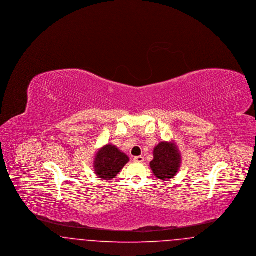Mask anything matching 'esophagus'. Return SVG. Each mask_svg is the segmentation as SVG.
<instances>
[{"mask_svg": "<svg viewBox=\"0 0 256 256\" xmlns=\"http://www.w3.org/2000/svg\"><path fill=\"white\" fill-rule=\"evenodd\" d=\"M134 161L136 163H142V162H144V158L143 156H136V158H134Z\"/></svg>", "mask_w": 256, "mask_h": 256, "instance_id": "34e87169", "label": "esophagus"}]
</instances>
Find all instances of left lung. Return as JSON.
<instances>
[{"instance_id": "1", "label": "left lung", "mask_w": 256, "mask_h": 256, "mask_svg": "<svg viewBox=\"0 0 256 256\" xmlns=\"http://www.w3.org/2000/svg\"><path fill=\"white\" fill-rule=\"evenodd\" d=\"M182 164V156L176 145L172 142H160L154 150V160L150 165L154 176L167 180L174 178Z\"/></svg>"}]
</instances>
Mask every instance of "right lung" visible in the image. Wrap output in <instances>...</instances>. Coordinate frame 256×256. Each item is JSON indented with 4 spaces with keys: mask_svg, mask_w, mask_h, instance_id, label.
<instances>
[{
    "mask_svg": "<svg viewBox=\"0 0 256 256\" xmlns=\"http://www.w3.org/2000/svg\"><path fill=\"white\" fill-rule=\"evenodd\" d=\"M130 161L128 156L113 145H106L98 150L94 159V170L98 176L111 180Z\"/></svg>",
    "mask_w": 256,
    "mask_h": 256,
    "instance_id": "1",
    "label": "right lung"
}]
</instances>
